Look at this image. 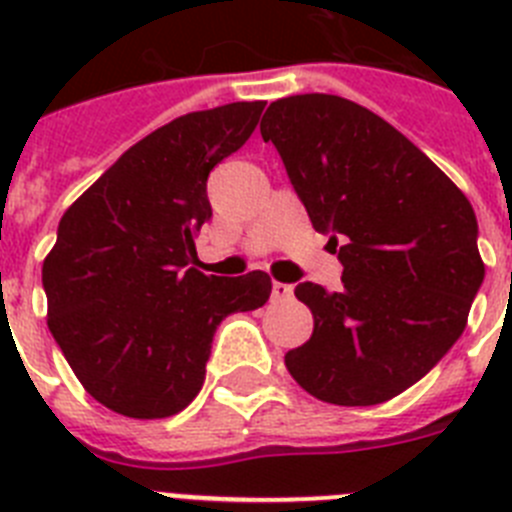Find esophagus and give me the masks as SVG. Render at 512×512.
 <instances>
[{
	"label": "esophagus",
	"instance_id": "1",
	"mask_svg": "<svg viewBox=\"0 0 512 512\" xmlns=\"http://www.w3.org/2000/svg\"><path fill=\"white\" fill-rule=\"evenodd\" d=\"M292 292H295V287H292V284H282V282L271 284V297H274V300H289V297H292Z\"/></svg>",
	"mask_w": 512,
	"mask_h": 512
}]
</instances>
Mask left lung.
Segmentation results:
<instances>
[{
    "label": "left lung",
    "mask_w": 512,
    "mask_h": 512,
    "mask_svg": "<svg viewBox=\"0 0 512 512\" xmlns=\"http://www.w3.org/2000/svg\"><path fill=\"white\" fill-rule=\"evenodd\" d=\"M261 138L343 264L338 292L297 284L315 328L284 364L330 405L392 400L467 328L485 279L472 205L400 130L336 94L271 102Z\"/></svg>",
    "instance_id": "8db88e82"
}]
</instances>
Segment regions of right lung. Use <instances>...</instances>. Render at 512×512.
Segmentation results:
<instances>
[{
    "label": "right lung",
    "mask_w": 512,
    "mask_h": 512,
    "mask_svg": "<svg viewBox=\"0 0 512 512\" xmlns=\"http://www.w3.org/2000/svg\"><path fill=\"white\" fill-rule=\"evenodd\" d=\"M264 104L176 117L63 212L43 261L48 328L104 408L140 420L184 410L202 390L217 325L269 300L264 271L194 269V235L212 217L207 176L251 138Z\"/></svg>",
    "instance_id": "1"
}]
</instances>
